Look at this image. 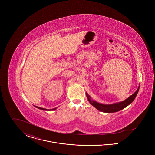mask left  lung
<instances>
[{
	"mask_svg": "<svg viewBox=\"0 0 155 155\" xmlns=\"http://www.w3.org/2000/svg\"><path fill=\"white\" fill-rule=\"evenodd\" d=\"M139 87L140 86H139L137 91L133 94H132L126 100L120 102L112 104H102L98 103L92 100L91 97L87 94V93L86 94V96L90 103L93 106H94L97 110H99V111L105 112V113H114V112H117L120 111V110L124 108L127 105H129L130 103H132V101L135 99L136 97L137 96V94L139 90Z\"/></svg>",
	"mask_w": 155,
	"mask_h": 155,
	"instance_id": "8db88e82",
	"label": "left lung"
}]
</instances>
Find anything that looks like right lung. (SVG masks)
Listing matches in <instances>:
<instances>
[{"mask_svg":"<svg viewBox=\"0 0 155 155\" xmlns=\"http://www.w3.org/2000/svg\"><path fill=\"white\" fill-rule=\"evenodd\" d=\"M36 108H38L39 109H41V110H46V111H50V110H55L56 109V108H53V109H46V108H41V107H37V106H35Z\"/></svg>","mask_w":155,"mask_h":155,"instance_id":"obj_1","label":"right lung"}]
</instances>
